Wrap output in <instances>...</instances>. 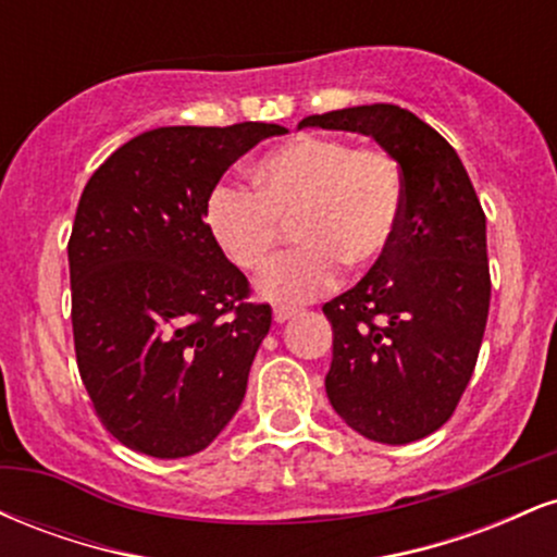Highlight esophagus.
<instances>
[{
  "instance_id": "1",
  "label": "esophagus",
  "mask_w": 557,
  "mask_h": 557,
  "mask_svg": "<svg viewBox=\"0 0 557 557\" xmlns=\"http://www.w3.org/2000/svg\"><path fill=\"white\" fill-rule=\"evenodd\" d=\"M298 314V309H293V306H274V311H272V317H274V322H287V319H293Z\"/></svg>"
}]
</instances>
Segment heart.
I'll list each match as a JSON object with an SVG mask.
<instances>
[{
    "mask_svg": "<svg viewBox=\"0 0 557 557\" xmlns=\"http://www.w3.org/2000/svg\"><path fill=\"white\" fill-rule=\"evenodd\" d=\"M253 188L220 183L203 203V222L220 251L243 272L272 257L283 222L300 246L272 261L257 293L304 304L335 285L341 264L367 270L393 246L403 216V177L380 149H354L335 136L304 133L253 164Z\"/></svg>",
    "mask_w": 557,
    "mask_h": 557,
    "instance_id": "1",
    "label": "heart"
}]
</instances>
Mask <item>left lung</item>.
Segmentation results:
<instances>
[{
    "label": "left lung",
    "instance_id": "obj_1",
    "mask_svg": "<svg viewBox=\"0 0 557 557\" xmlns=\"http://www.w3.org/2000/svg\"><path fill=\"white\" fill-rule=\"evenodd\" d=\"M298 127L372 136L400 168L393 246L322 306L332 322L324 387L350 430L374 443H413L453 417L474 374L492 287L482 203L456 149L400 107H348Z\"/></svg>",
    "mask_w": 557,
    "mask_h": 557
}]
</instances>
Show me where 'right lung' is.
<instances>
[{
  "mask_svg": "<svg viewBox=\"0 0 557 557\" xmlns=\"http://www.w3.org/2000/svg\"><path fill=\"white\" fill-rule=\"evenodd\" d=\"M272 123L172 125L120 146L83 188L67 243L75 359L101 424L185 458L227 426L272 324L209 235L203 203Z\"/></svg>",
  "mask_w": 557,
  "mask_h": 557,
  "instance_id": "obj_1",
  "label": "right lung"
}]
</instances>
